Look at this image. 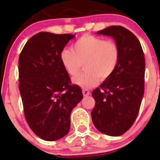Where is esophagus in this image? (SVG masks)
Instances as JSON below:
<instances>
[{
    "label": "esophagus",
    "mask_w": 160,
    "mask_h": 160,
    "mask_svg": "<svg viewBox=\"0 0 160 160\" xmlns=\"http://www.w3.org/2000/svg\"><path fill=\"white\" fill-rule=\"evenodd\" d=\"M82 94H83V96H88V95H90V92L87 89H82Z\"/></svg>",
    "instance_id": "1"
}]
</instances>
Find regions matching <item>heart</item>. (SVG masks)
<instances>
[{"label": "heart", "instance_id": "b5f03b06", "mask_svg": "<svg viewBox=\"0 0 160 160\" xmlns=\"http://www.w3.org/2000/svg\"><path fill=\"white\" fill-rule=\"evenodd\" d=\"M60 60L66 72L75 76L84 65V71L73 82L85 89L93 87L102 80L109 78L120 60V49L114 42L85 34L73 45V49H64Z\"/></svg>", "mask_w": 160, "mask_h": 160}]
</instances>
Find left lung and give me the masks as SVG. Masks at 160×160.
<instances>
[{"instance_id":"8db88e82","label":"left lung","mask_w":160,"mask_h":160,"mask_svg":"<svg viewBox=\"0 0 160 160\" xmlns=\"http://www.w3.org/2000/svg\"><path fill=\"white\" fill-rule=\"evenodd\" d=\"M96 34L114 39L120 60L113 74L92 93L95 101L92 120L102 133L120 136L136 120L144 96V52L138 39L124 27L112 25Z\"/></svg>"}]
</instances>
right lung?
<instances>
[{
	"label": "right lung",
	"instance_id": "right-lung-1",
	"mask_svg": "<svg viewBox=\"0 0 160 160\" xmlns=\"http://www.w3.org/2000/svg\"><path fill=\"white\" fill-rule=\"evenodd\" d=\"M70 34L40 32L25 43L19 58V92L24 113L36 135L48 141L68 133L71 113L82 98L81 88L71 85L60 60Z\"/></svg>",
	"mask_w": 160,
	"mask_h": 160
}]
</instances>
